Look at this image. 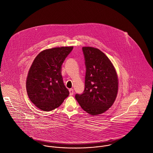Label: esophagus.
<instances>
[{"mask_svg": "<svg viewBox=\"0 0 153 153\" xmlns=\"http://www.w3.org/2000/svg\"><path fill=\"white\" fill-rule=\"evenodd\" d=\"M69 92H70V95H73V94H74L73 89H70Z\"/></svg>", "mask_w": 153, "mask_h": 153, "instance_id": "1", "label": "esophagus"}]
</instances>
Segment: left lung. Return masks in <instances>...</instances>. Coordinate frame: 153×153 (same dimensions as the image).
Segmentation results:
<instances>
[{"label":"left lung","mask_w":153,"mask_h":153,"mask_svg":"<svg viewBox=\"0 0 153 153\" xmlns=\"http://www.w3.org/2000/svg\"><path fill=\"white\" fill-rule=\"evenodd\" d=\"M82 51L86 66L85 90L75 98L83 110L96 116L113 104L118 92L117 75L110 60L100 49L83 47Z\"/></svg>","instance_id":"left-lung-1"}]
</instances>
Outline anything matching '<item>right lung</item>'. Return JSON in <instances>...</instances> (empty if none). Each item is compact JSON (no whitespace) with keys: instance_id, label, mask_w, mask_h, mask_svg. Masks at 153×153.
Here are the masks:
<instances>
[{"instance_id":"1","label":"right lung","mask_w":153,"mask_h":153,"mask_svg":"<svg viewBox=\"0 0 153 153\" xmlns=\"http://www.w3.org/2000/svg\"><path fill=\"white\" fill-rule=\"evenodd\" d=\"M73 46L53 48L40 52L33 61L26 80L30 101L48 111L58 107L68 96L61 75L62 65Z\"/></svg>"}]
</instances>
